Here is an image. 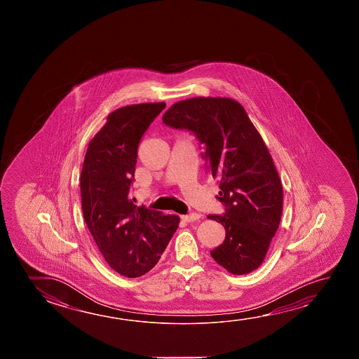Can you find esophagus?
<instances>
[{
    "label": "esophagus",
    "mask_w": 359,
    "mask_h": 359,
    "mask_svg": "<svg viewBox=\"0 0 359 359\" xmlns=\"http://www.w3.org/2000/svg\"><path fill=\"white\" fill-rule=\"evenodd\" d=\"M200 214L198 212H191V214H188V215H182V219L184 222H187V223H193V222H196V220H199Z\"/></svg>",
    "instance_id": "1"
}]
</instances>
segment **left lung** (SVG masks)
<instances>
[{"mask_svg":"<svg viewBox=\"0 0 359 359\" xmlns=\"http://www.w3.org/2000/svg\"><path fill=\"white\" fill-rule=\"evenodd\" d=\"M163 121L193 131L205 147L225 214V241L210 252L224 269L243 276L264 262L283 212V185L264 140L243 106L230 97H191L171 105Z\"/></svg>","mask_w":359,"mask_h":359,"instance_id":"left-lung-1","label":"left lung"}]
</instances>
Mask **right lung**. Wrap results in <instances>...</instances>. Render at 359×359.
<instances>
[{
    "instance_id": "add662e5",
    "label": "right lung",
    "mask_w": 359,
    "mask_h": 359,
    "mask_svg": "<svg viewBox=\"0 0 359 359\" xmlns=\"http://www.w3.org/2000/svg\"><path fill=\"white\" fill-rule=\"evenodd\" d=\"M165 102L120 107L88 142L80 177L83 219L107 264L126 278L153 269L180 217L136 206L130 198L137 145Z\"/></svg>"
}]
</instances>
